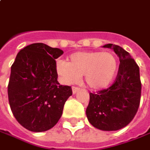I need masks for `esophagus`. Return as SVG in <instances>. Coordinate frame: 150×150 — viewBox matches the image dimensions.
<instances>
[{
	"label": "esophagus",
	"instance_id": "34e87169",
	"mask_svg": "<svg viewBox=\"0 0 150 150\" xmlns=\"http://www.w3.org/2000/svg\"><path fill=\"white\" fill-rule=\"evenodd\" d=\"M79 88H77V87H73V88H72V93H73V94H75L76 93L79 92Z\"/></svg>",
	"mask_w": 150,
	"mask_h": 150
}]
</instances>
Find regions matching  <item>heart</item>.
I'll return each instance as SVG.
<instances>
[{
    "label": "heart",
    "instance_id": "obj_1",
    "mask_svg": "<svg viewBox=\"0 0 150 150\" xmlns=\"http://www.w3.org/2000/svg\"><path fill=\"white\" fill-rule=\"evenodd\" d=\"M56 71L66 84L76 83L83 75L91 90L106 88L113 81L118 71L117 57L111 52H79L71 55L69 62H58Z\"/></svg>",
    "mask_w": 150,
    "mask_h": 150
}]
</instances>
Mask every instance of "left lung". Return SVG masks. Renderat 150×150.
<instances>
[{
	"mask_svg": "<svg viewBox=\"0 0 150 150\" xmlns=\"http://www.w3.org/2000/svg\"><path fill=\"white\" fill-rule=\"evenodd\" d=\"M112 49L120 60L115 83L97 93H89L86 116L95 128L105 131H117L132 121L139 108L141 83L139 69L135 60L120 46H103Z\"/></svg>",
	"mask_w": 150,
	"mask_h": 150,
	"instance_id": "obj_1",
	"label": "left lung"
}]
</instances>
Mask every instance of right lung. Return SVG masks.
Returning a JSON list of instances; mask_svg holds the SVG:
<instances>
[{
    "label": "right lung",
    "mask_w": 150,
    "mask_h": 150,
    "mask_svg": "<svg viewBox=\"0 0 150 150\" xmlns=\"http://www.w3.org/2000/svg\"><path fill=\"white\" fill-rule=\"evenodd\" d=\"M63 51L44 43H33L21 49L11 66L8 84L11 109L25 129L42 132L61 118L70 86L60 85L56 61Z\"/></svg>",
    "instance_id": "obj_1"
}]
</instances>
